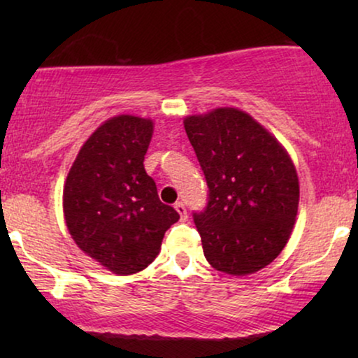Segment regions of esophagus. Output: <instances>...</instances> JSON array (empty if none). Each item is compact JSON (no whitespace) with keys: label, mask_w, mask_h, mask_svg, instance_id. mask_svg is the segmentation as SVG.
<instances>
[{"label":"esophagus","mask_w":358,"mask_h":358,"mask_svg":"<svg viewBox=\"0 0 358 358\" xmlns=\"http://www.w3.org/2000/svg\"><path fill=\"white\" fill-rule=\"evenodd\" d=\"M174 208H176V212L180 215V220L185 222V220H187V210H185V205L182 202H178L174 205Z\"/></svg>","instance_id":"obj_1"}]
</instances>
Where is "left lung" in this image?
<instances>
[{"label":"left lung","mask_w":358,"mask_h":358,"mask_svg":"<svg viewBox=\"0 0 358 358\" xmlns=\"http://www.w3.org/2000/svg\"><path fill=\"white\" fill-rule=\"evenodd\" d=\"M208 187L194 212L210 266L248 275L268 266L290 238L300 185L283 146L246 112L220 107L184 120Z\"/></svg>","instance_id":"8db88e82"}]
</instances>
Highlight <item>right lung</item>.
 <instances>
[{"label": "right lung", "instance_id": "obj_1", "mask_svg": "<svg viewBox=\"0 0 358 358\" xmlns=\"http://www.w3.org/2000/svg\"><path fill=\"white\" fill-rule=\"evenodd\" d=\"M151 135L150 119L112 117L83 145L63 189L65 222L78 248L119 275L148 267L179 220L145 171Z\"/></svg>", "mask_w": 358, "mask_h": 358}]
</instances>
